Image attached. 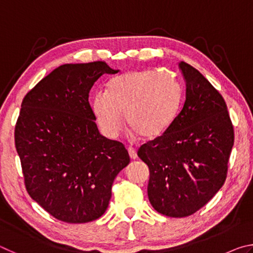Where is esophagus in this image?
I'll use <instances>...</instances> for the list:
<instances>
[{
  "instance_id": "esophagus-1",
  "label": "esophagus",
  "mask_w": 253,
  "mask_h": 253,
  "mask_svg": "<svg viewBox=\"0 0 253 253\" xmlns=\"http://www.w3.org/2000/svg\"><path fill=\"white\" fill-rule=\"evenodd\" d=\"M128 153H129V156L131 160H136L137 158V153L132 147H128Z\"/></svg>"
}]
</instances>
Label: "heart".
<instances>
[{"label": "heart", "mask_w": 253, "mask_h": 253, "mask_svg": "<svg viewBox=\"0 0 253 253\" xmlns=\"http://www.w3.org/2000/svg\"><path fill=\"white\" fill-rule=\"evenodd\" d=\"M181 89L168 74L156 70H132L113 79L108 92L92 98V111L102 134L119 135L125 113L127 126L143 139L161 136L176 117Z\"/></svg>", "instance_id": "b5f03b06"}]
</instances>
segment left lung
Segmentation results:
<instances>
[{"label": "left lung", "mask_w": 253, "mask_h": 253, "mask_svg": "<svg viewBox=\"0 0 253 253\" xmlns=\"http://www.w3.org/2000/svg\"><path fill=\"white\" fill-rule=\"evenodd\" d=\"M178 67L186 83L183 108L168 129L137 152L149 169V202L172 217L192 215L223 186L234 143L221 93L188 63Z\"/></svg>", "instance_id": "1"}]
</instances>
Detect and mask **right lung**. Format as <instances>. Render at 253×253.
I'll use <instances>...</instances> for the list:
<instances>
[{"mask_svg":"<svg viewBox=\"0 0 253 253\" xmlns=\"http://www.w3.org/2000/svg\"><path fill=\"white\" fill-rule=\"evenodd\" d=\"M118 71L105 61L62 65L23 98L14 140L25 188L60 221L100 217L115 177L129 164L125 146L100 135L88 100L102 75Z\"/></svg>","mask_w":253,"mask_h":253,"instance_id":"1","label":"right lung"}]
</instances>
